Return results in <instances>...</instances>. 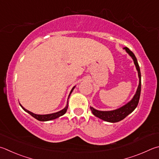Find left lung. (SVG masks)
Masks as SVG:
<instances>
[{
  "mask_svg": "<svg viewBox=\"0 0 159 159\" xmlns=\"http://www.w3.org/2000/svg\"><path fill=\"white\" fill-rule=\"evenodd\" d=\"M124 48H125L126 51L130 55V56H131L133 60H134L135 67H136L138 70V76H139V85H138L136 93L134 95V97L132 99V100L128 103H126V105L122 106V107L111 111H97V110L94 109L92 107H90V110L94 115L100 118V119L109 122H119V121L125 119L128 115L131 113V112L134 111L135 108L137 107L140 99L141 92V74L140 67L139 65H138L136 57H135V55L133 53V52L131 51H130L129 48H128L127 47H125Z\"/></svg>",
  "mask_w": 159,
  "mask_h": 159,
  "instance_id": "obj_1",
  "label": "left lung"
}]
</instances>
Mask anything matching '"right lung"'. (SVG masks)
<instances>
[{"mask_svg":"<svg viewBox=\"0 0 159 159\" xmlns=\"http://www.w3.org/2000/svg\"><path fill=\"white\" fill-rule=\"evenodd\" d=\"M74 88H75V86L71 89V90L70 92V95H69V97H70V94L72 92V91H73V89H74ZM20 106H21V108L24 109L25 112H27L28 113H29L33 117L35 118V119H37V120H39V121H43V122H44V121H49V120H51L56 119V118L62 116V115H64L65 112H67V108H68V104H67V106H66V107L63 110H62V111H60L59 112H55V113L48 114V115H36L34 113H33V112H30L29 111H28V110L25 109L21 104H20Z\"/></svg>","mask_w":159,"mask_h":159,"instance_id":"add662e5","label":"right lung"}]
</instances>
